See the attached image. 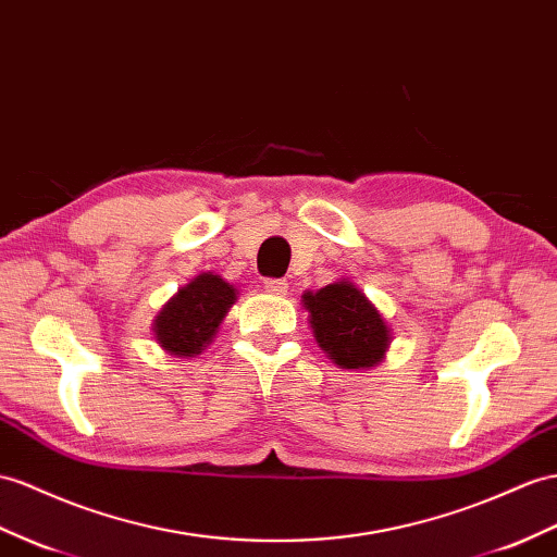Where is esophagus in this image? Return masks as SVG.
<instances>
[{
    "label": "esophagus",
    "mask_w": 557,
    "mask_h": 557,
    "mask_svg": "<svg viewBox=\"0 0 557 557\" xmlns=\"http://www.w3.org/2000/svg\"><path fill=\"white\" fill-rule=\"evenodd\" d=\"M265 292L273 296H284L287 294V282L284 280H265Z\"/></svg>",
    "instance_id": "obj_1"
}]
</instances>
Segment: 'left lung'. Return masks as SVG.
Segmentation results:
<instances>
[{"mask_svg": "<svg viewBox=\"0 0 557 557\" xmlns=\"http://www.w3.org/2000/svg\"><path fill=\"white\" fill-rule=\"evenodd\" d=\"M301 298L315 344L338 369L364 372L386 360L391 324L352 280L344 277Z\"/></svg>", "mask_w": 557, "mask_h": 557, "instance_id": "8db88e82", "label": "left lung"}]
</instances>
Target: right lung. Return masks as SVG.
<instances>
[{
    "label": "right lung",
    "instance_id": "1",
    "mask_svg": "<svg viewBox=\"0 0 557 557\" xmlns=\"http://www.w3.org/2000/svg\"><path fill=\"white\" fill-rule=\"evenodd\" d=\"M237 301L235 284L216 273H199L169 298L152 320V336L174 358H195L216 336Z\"/></svg>",
    "mask_w": 557,
    "mask_h": 557
}]
</instances>
